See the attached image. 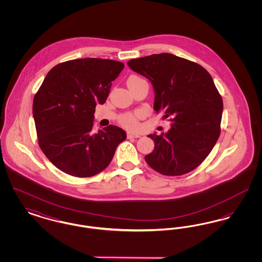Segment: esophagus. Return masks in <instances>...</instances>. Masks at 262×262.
Instances as JSON below:
<instances>
[{
  "mask_svg": "<svg viewBox=\"0 0 262 262\" xmlns=\"http://www.w3.org/2000/svg\"><path fill=\"white\" fill-rule=\"evenodd\" d=\"M137 137H140V135L133 134V133H127V138H137Z\"/></svg>",
  "mask_w": 262,
  "mask_h": 262,
  "instance_id": "esophagus-1",
  "label": "esophagus"
}]
</instances>
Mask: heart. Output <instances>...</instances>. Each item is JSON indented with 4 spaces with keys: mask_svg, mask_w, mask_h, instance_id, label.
I'll return each mask as SVG.
<instances>
[{
    "mask_svg": "<svg viewBox=\"0 0 262 262\" xmlns=\"http://www.w3.org/2000/svg\"><path fill=\"white\" fill-rule=\"evenodd\" d=\"M130 77H137V76H130ZM121 123L130 129H136L138 126L137 115L127 114V115L123 116L121 118Z\"/></svg>",
    "mask_w": 262,
    "mask_h": 262,
    "instance_id": "heart-1",
    "label": "heart"
}]
</instances>
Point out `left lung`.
Listing matches in <instances>:
<instances>
[{"instance_id":"left-lung-1","label":"left lung","mask_w":262,"mask_h":262,"mask_svg":"<svg viewBox=\"0 0 262 262\" xmlns=\"http://www.w3.org/2000/svg\"><path fill=\"white\" fill-rule=\"evenodd\" d=\"M154 89L153 109L171 118L170 129L148 137L154 150L144 158L166 176L187 174L208 156L220 136L223 101L211 75L196 62L169 53L127 62Z\"/></svg>"}]
</instances>
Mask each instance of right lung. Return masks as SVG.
Returning <instances> with one entry per match:
<instances>
[{
  "mask_svg": "<svg viewBox=\"0 0 262 262\" xmlns=\"http://www.w3.org/2000/svg\"><path fill=\"white\" fill-rule=\"evenodd\" d=\"M113 60L85 58L55 66L33 100L39 146L63 173L78 178L102 172L126 138L110 125L93 133L97 104H104L113 80L124 69Z\"/></svg>",
  "mask_w": 262,
  "mask_h": 262,
  "instance_id": "1",
  "label": "right lung"
}]
</instances>
